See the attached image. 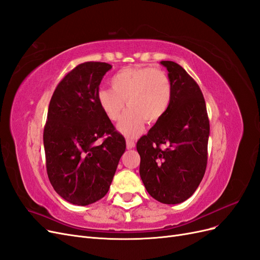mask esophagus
Wrapping results in <instances>:
<instances>
[{
  "label": "esophagus",
  "instance_id": "obj_1",
  "mask_svg": "<svg viewBox=\"0 0 260 260\" xmlns=\"http://www.w3.org/2000/svg\"><path fill=\"white\" fill-rule=\"evenodd\" d=\"M126 144H127V148L128 149H131V148H133L134 146H136V143H134L132 140H127L126 141Z\"/></svg>",
  "mask_w": 260,
  "mask_h": 260
}]
</instances>
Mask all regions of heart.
<instances>
[{"label":"heart","mask_w":260,"mask_h":260,"mask_svg":"<svg viewBox=\"0 0 260 260\" xmlns=\"http://www.w3.org/2000/svg\"><path fill=\"white\" fill-rule=\"evenodd\" d=\"M111 88H102L96 93L103 113L111 120L121 117L124 106L129 110L118 123L123 136L134 138L144 128L145 120L154 122L168 110L171 100V84L160 70L150 68H128L111 78Z\"/></svg>","instance_id":"obj_1"}]
</instances>
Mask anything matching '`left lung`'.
I'll return each mask as SVG.
<instances>
[{
	"label": "left lung",
	"mask_w": 260,
	"mask_h": 260,
	"mask_svg": "<svg viewBox=\"0 0 260 260\" xmlns=\"http://www.w3.org/2000/svg\"><path fill=\"white\" fill-rule=\"evenodd\" d=\"M168 70L171 100L165 115L137 144L140 176L147 192L165 204H178L193 194L208 162L210 122L200 88L173 61Z\"/></svg>",
	"instance_id": "left-lung-1"
}]
</instances>
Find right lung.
Listing matches in <instances>:
<instances>
[{
  "label": "right lung",
  "mask_w": 260,
  "mask_h": 260,
  "mask_svg": "<svg viewBox=\"0 0 260 260\" xmlns=\"http://www.w3.org/2000/svg\"><path fill=\"white\" fill-rule=\"evenodd\" d=\"M111 69L105 62L77 66L59 83L49 103L44 129L48 178L61 198L75 205L103 198L126 150V141L96 99ZM104 134L108 138L99 145Z\"/></svg>",
  "instance_id": "add662e5"
}]
</instances>
